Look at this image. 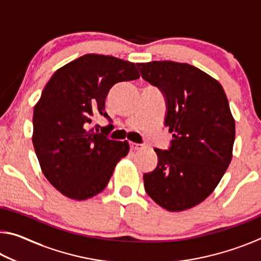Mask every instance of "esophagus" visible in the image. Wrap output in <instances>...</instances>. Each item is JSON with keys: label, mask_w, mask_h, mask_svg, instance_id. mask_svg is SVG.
<instances>
[{"label": "esophagus", "mask_w": 261, "mask_h": 261, "mask_svg": "<svg viewBox=\"0 0 261 261\" xmlns=\"http://www.w3.org/2000/svg\"><path fill=\"white\" fill-rule=\"evenodd\" d=\"M144 147L143 144H137V143H130V148L132 151H137V149H141Z\"/></svg>", "instance_id": "34e87169"}]
</instances>
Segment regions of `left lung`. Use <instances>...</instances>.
Returning <instances> with one entry per match:
<instances>
[{
  "label": "left lung",
  "mask_w": 261,
  "mask_h": 261,
  "mask_svg": "<svg viewBox=\"0 0 261 261\" xmlns=\"http://www.w3.org/2000/svg\"><path fill=\"white\" fill-rule=\"evenodd\" d=\"M141 76L167 100L168 151L154 148L158 166L144 174L149 197L169 212L200 204L218 187L232 159L235 120L221 84L188 63H137Z\"/></svg>",
  "instance_id": "obj_1"
}]
</instances>
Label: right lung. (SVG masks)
<instances>
[{"label": "right lung", "mask_w": 261, "mask_h": 261, "mask_svg": "<svg viewBox=\"0 0 261 261\" xmlns=\"http://www.w3.org/2000/svg\"><path fill=\"white\" fill-rule=\"evenodd\" d=\"M136 64L114 56L86 54L56 70L33 110L32 141L45 177L57 191L86 200L108 184L127 141L108 139L90 127L105 112L110 88L138 79Z\"/></svg>", "instance_id": "right-lung-1"}]
</instances>
